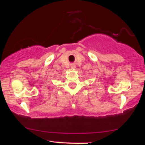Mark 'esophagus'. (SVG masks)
Listing matches in <instances>:
<instances>
[{
    "label": "esophagus",
    "mask_w": 145,
    "mask_h": 145,
    "mask_svg": "<svg viewBox=\"0 0 145 145\" xmlns=\"http://www.w3.org/2000/svg\"><path fill=\"white\" fill-rule=\"evenodd\" d=\"M71 68H72V69H74V68H76V65L74 64H71Z\"/></svg>",
    "instance_id": "esophagus-1"
}]
</instances>
